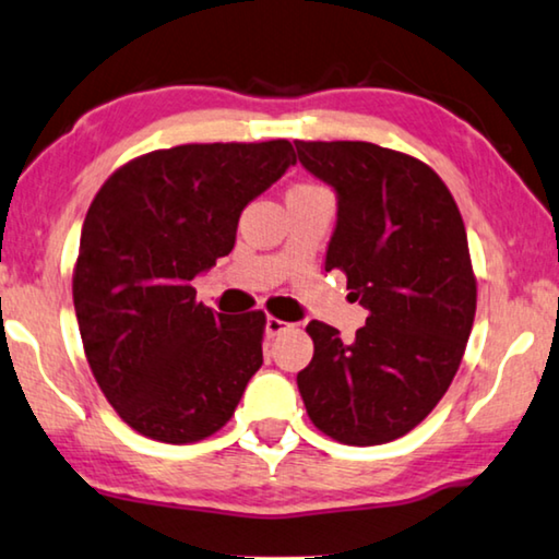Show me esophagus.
<instances>
[{
  "instance_id": "esophagus-1",
  "label": "esophagus",
  "mask_w": 559,
  "mask_h": 559,
  "mask_svg": "<svg viewBox=\"0 0 559 559\" xmlns=\"http://www.w3.org/2000/svg\"><path fill=\"white\" fill-rule=\"evenodd\" d=\"M286 329H288L286 321H281L276 317L265 319V334H269V336H278L281 332H286Z\"/></svg>"
}]
</instances>
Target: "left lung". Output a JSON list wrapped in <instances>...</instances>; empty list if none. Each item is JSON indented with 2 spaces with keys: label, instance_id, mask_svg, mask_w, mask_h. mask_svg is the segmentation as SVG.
Instances as JSON below:
<instances>
[{
  "label": "left lung",
  "instance_id": "left-lung-1",
  "mask_svg": "<svg viewBox=\"0 0 559 559\" xmlns=\"http://www.w3.org/2000/svg\"><path fill=\"white\" fill-rule=\"evenodd\" d=\"M336 194L324 269L347 273L369 311L355 342L311 321L296 377L313 426L347 445L390 443L445 395L476 313L461 212L428 164L367 141H294Z\"/></svg>",
  "mask_w": 559,
  "mask_h": 559
}]
</instances>
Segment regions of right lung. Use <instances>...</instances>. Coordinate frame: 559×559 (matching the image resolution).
Listing matches in <instances>:
<instances>
[{"label": "right lung", "mask_w": 559, "mask_h": 559, "mask_svg": "<svg viewBox=\"0 0 559 559\" xmlns=\"http://www.w3.org/2000/svg\"><path fill=\"white\" fill-rule=\"evenodd\" d=\"M294 164L286 139L159 148L114 171L91 202L78 329L106 400L141 436H212L261 369L263 311H212L192 281L230 253L240 212Z\"/></svg>", "instance_id": "1"}]
</instances>
